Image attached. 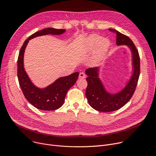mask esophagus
<instances>
[{"mask_svg":"<svg viewBox=\"0 0 156 156\" xmlns=\"http://www.w3.org/2000/svg\"><path fill=\"white\" fill-rule=\"evenodd\" d=\"M79 78H86V75L85 74L83 73V72H81L80 73V75H79Z\"/></svg>","mask_w":156,"mask_h":156,"instance_id":"obj_1","label":"esophagus"}]
</instances>
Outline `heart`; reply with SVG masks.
Returning <instances> with one entry per match:
<instances>
[{
    "instance_id": "1",
    "label": "heart",
    "mask_w": 156,
    "mask_h": 156,
    "mask_svg": "<svg viewBox=\"0 0 156 156\" xmlns=\"http://www.w3.org/2000/svg\"><path fill=\"white\" fill-rule=\"evenodd\" d=\"M110 41L106 38L101 39L98 34H92L89 36L85 42V48L88 52H93L96 50L97 57L102 56L108 50Z\"/></svg>"
}]
</instances>
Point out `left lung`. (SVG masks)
<instances>
[{"instance_id":"1","label":"left lung","mask_w":156,"mask_h":156,"mask_svg":"<svg viewBox=\"0 0 156 156\" xmlns=\"http://www.w3.org/2000/svg\"><path fill=\"white\" fill-rule=\"evenodd\" d=\"M109 31L115 33L117 46L126 45L131 52L133 72L125 87L116 94H110L105 90L101 80L99 78V68L94 67L86 70L87 75V86L86 96L88 103L99 112H109L117 110L124 106L135 93L140 73V58L138 51L133 41L127 36L114 29Z\"/></svg>"}]
</instances>
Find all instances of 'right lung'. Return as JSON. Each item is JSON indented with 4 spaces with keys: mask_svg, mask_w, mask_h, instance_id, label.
I'll return each instance as SVG.
<instances>
[{
    "mask_svg": "<svg viewBox=\"0 0 156 156\" xmlns=\"http://www.w3.org/2000/svg\"><path fill=\"white\" fill-rule=\"evenodd\" d=\"M65 30L48 28L39 31L27 39L21 48L17 61V76L22 91L28 101L36 108L42 110H55L59 108L65 101L66 93L76 83L79 72L58 78L51 85L45 88L36 87L30 80L26 73L23 65V57L29 41L34 37L46 35H60Z\"/></svg>",
    "mask_w": 156,
    "mask_h": 156,
    "instance_id": "1",
    "label": "right lung"
}]
</instances>
